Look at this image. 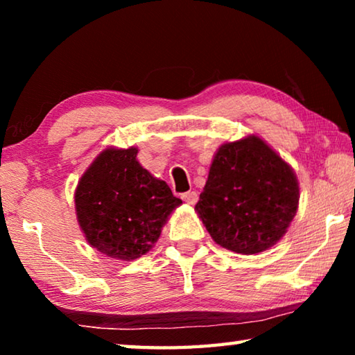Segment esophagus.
Instances as JSON below:
<instances>
[{
	"mask_svg": "<svg viewBox=\"0 0 355 355\" xmlns=\"http://www.w3.org/2000/svg\"><path fill=\"white\" fill-rule=\"evenodd\" d=\"M182 199L188 203V205H196L197 200H199V194H197L196 191H189L182 194Z\"/></svg>",
	"mask_w": 355,
	"mask_h": 355,
	"instance_id": "obj_1",
	"label": "esophagus"
}]
</instances>
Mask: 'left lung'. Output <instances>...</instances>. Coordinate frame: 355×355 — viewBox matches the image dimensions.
I'll list each match as a JSON object with an SVG mask.
<instances>
[{
  "instance_id": "8db88e82",
  "label": "left lung",
  "mask_w": 355,
  "mask_h": 355,
  "mask_svg": "<svg viewBox=\"0 0 355 355\" xmlns=\"http://www.w3.org/2000/svg\"><path fill=\"white\" fill-rule=\"evenodd\" d=\"M297 205L290 164L260 137L248 136L219 147L196 209L219 245L254 255L285 235Z\"/></svg>"
}]
</instances>
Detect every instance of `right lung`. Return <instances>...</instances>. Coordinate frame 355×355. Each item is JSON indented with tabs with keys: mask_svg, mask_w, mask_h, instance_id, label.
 I'll use <instances>...</instances> for the list:
<instances>
[{
	"mask_svg": "<svg viewBox=\"0 0 355 355\" xmlns=\"http://www.w3.org/2000/svg\"><path fill=\"white\" fill-rule=\"evenodd\" d=\"M137 148H106L84 172L75 208L87 243L117 260L146 255L182 200L136 159Z\"/></svg>",
	"mask_w": 355,
	"mask_h": 355,
	"instance_id": "1",
	"label": "right lung"
}]
</instances>
